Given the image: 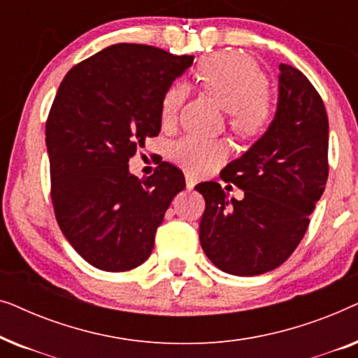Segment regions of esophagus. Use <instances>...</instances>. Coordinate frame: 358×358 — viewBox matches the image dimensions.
<instances>
[{"mask_svg": "<svg viewBox=\"0 0 358 358\" xmlns=\"http://www.w3.org/2000/svg\"><path fill=\"white\" fill-rule=\"evenodd\" d=\"M195 184H197V179L194 178V174L190 173H185V185H187V189H194Z\"/></svg>", "mask_w": 358, "mask_h": 358, "instance_id": "1", "label": "esophagus"}]
</instances>
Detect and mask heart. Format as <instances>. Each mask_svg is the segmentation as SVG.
<instances>
[{
    "label": "heart",
    "mask_w": 358,
    "mask_h": 358,
    "mask_svg": "<svg viewBox=\"0 0 358 358\" xmlns=\"http://www.w3.org/2000/svg\"><path fill=\"white\" fill-rule=\"evenodd\" d=\"M197 81L205 91L229 112V127L241 136L262 134L272 119V102L267 94V80L251 57L239 52H220L199 65ZM189 91L182 83H173L163 92L159 115L163 125L178 120ZM169 155L176 163L192 173H207L227 158L223 141L187 135L174 141Z\"/></svg>",
    "instance_id": "b5f03b06"
}]
</instances>
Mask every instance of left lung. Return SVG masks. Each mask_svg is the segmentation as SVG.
Segmentation results:
<instances>
[{"label": "left lung", "instance_id": "1", "mask_svg": "<svg viewBox=\"0 0 358 358\" xmlns=\"http://www.w3.org/2000/svg\"><path fill=\"white\" fill-rule=\"evenodd\" d=\"M277 112L266 134L222 171L244 190L231 199L218 182H202L200 244L220 271L252 277L280 266L305 236L324 192L329 122L324 102L300 70L280 63Z\"/></svg>", "mask_w": 358, "mask_h": 358}]
</instances>
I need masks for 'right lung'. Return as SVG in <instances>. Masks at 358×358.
<instances>
[{
  "label": "right lung",
  "mask_w": 358,
  "mask_h": 358,
  "mask_svg": "<svg viewBox=\"0 0 358 358\" xmlns=\"http://www.w3.org/2000/svg\"><path fill=\"white\" fill-rule=\"evenodd\" d=\"M141 43H117L78 63L63 78L45 124L50 195L62 233L91 266L138 267L184 174L163 161L138 179L129 161L161 130L163 92L192 65Z\"/></svg>",
  "instance_id": "obj_1"
}]
</instances>
